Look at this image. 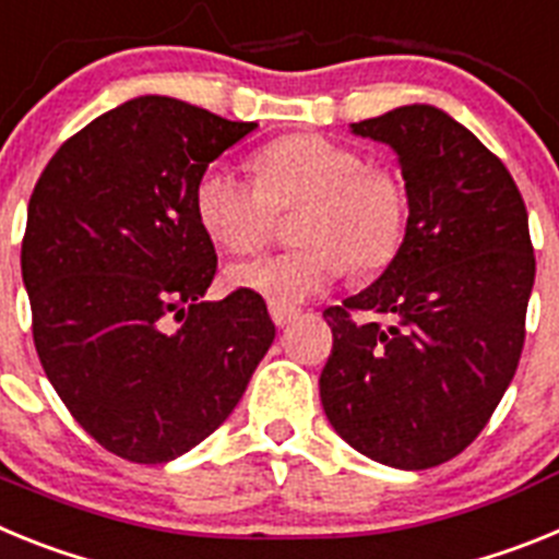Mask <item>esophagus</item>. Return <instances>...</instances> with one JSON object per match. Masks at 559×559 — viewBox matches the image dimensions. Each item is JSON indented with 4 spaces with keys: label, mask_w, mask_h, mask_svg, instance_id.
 Segmentation results:
<instances>
[{
    "label": "esophagus",
    "mask_w": 559,
    "mask_h": 559,
    "mask_svg": "<svg viewBox=\"0 0 559 559\" xmlns=\"http://www.w3.org/2000/svg\"><path fill=\"white\" fill-rule=\"evenodd\" d=\"M269 310H271V319H274L276 328H285V324H290L296 316H299V308H290V305L271 302Z\"/></svg>",
    "instance_id": "esophagus-1"
}]
</instances>
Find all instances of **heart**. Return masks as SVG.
Listing matches in <instances>:
<instances>
[{"instance_id":"1","label":"heart","mask_w":559,"mask_h":559,"mask_svg":"<svg viewBox=\"0 0 559 559\" xmlns=\"http://www.w3.org/2000/svg\"><path fill=\"white\" fill-rule=\"evenodd\" d=\"M257 179L226 162L201 170L192 206L201 229L231 254L269 237L276 210H294V249L237 263L235 288L276 305H299L349 271L378 274L397 260L408 231V190L392 167L367 165L347 142L290 133L257 151Z\"/></svg>"}]
</instances>
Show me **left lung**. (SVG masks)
<instances>
[{
    "mask_svg": "<svg viewBox=\"0 0 559 559\" xmlns=\"http://www.w3.org/2000/svg\"><path fill=\"white\" fill-rule=\"evenodd\" d=\"M353 131L397 151L408 231L378 283L324 310L333 353L319 392L355 451L426 471L471 445L515 374L535 283L530 218L503 162L439 108H394Z\"/></svg>",
    "mask_w": 559,
    "mask_h": 559,
    "instance_id": "left-lung-1",
    "label": "left lung"
}]
</instances>
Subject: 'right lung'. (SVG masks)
Segmentation results:
<instances>
[{
	"label": "right lung",
	"mask_w": 559,
	"mask_h": 559,
	"mask_svg": "<svg viewBox=\"0 0 559 559\" xmlns=\"http://www.w3.org/2000/svg\"><path fill=\"white\" fill-rule=\"evenodd\" d=\"M249 131L173 97H136L69 136L29 195L22 276L38 360L114 456L162 464L199 445L274 341L254 290L201 299L218 257L192 190Z\"/></svg>",
	"instance_id": "right-lung-1"
}]
</instances>
